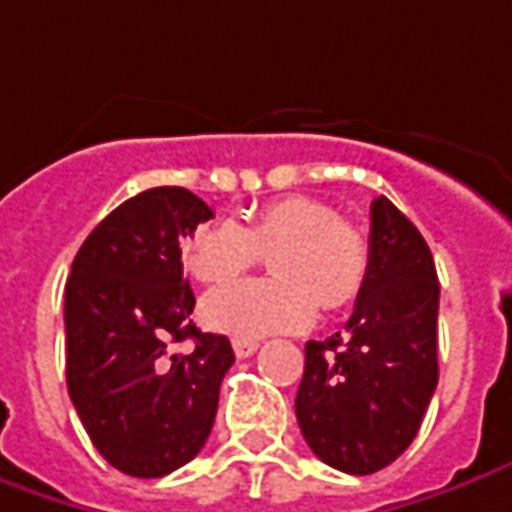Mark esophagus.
<instances>
[{
    "label": "esophagus",
    "mask_w": 512,
    "mask_h": 512,
    "mask_svg": "<svg viewBox=\"0 0 512 512\" xmlns=\"http://www.w3.org/2000/svg\"><path fill=\"white\" fill-rule=\"evenodd\" d=\"M257 347H260L257 339H232V350H235V356L238 358H249Z\"/></svg>",
    "instance_id": "34e87169"
}]
</instances>
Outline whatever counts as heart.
Here are the masks:
<instances>
[{"mask_svg":"<svg viewBox=\"0 0 512 512\" xmlns=\"http://www.w3.org/2000/svg\"><path fill=\"white\" fill-rule=\"evenodd\" d=\"M263 252H271L274 277L207 294L201 302L207 328L243 339L308 328L319 302L339 311L356 300L370 271L364 232L311 196L274 198L252 215L249 227L229 218L198 227L184 260L196 280L224 285L252 269Z\"/></svg>","mask_w":512,"mask_h":512,"instance_id":"heart-1","label":"heart"}]
</instances>
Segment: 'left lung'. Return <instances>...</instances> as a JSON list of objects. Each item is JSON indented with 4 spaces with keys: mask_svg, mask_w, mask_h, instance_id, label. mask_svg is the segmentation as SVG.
Instances as JSON below:
<instances>
[{
    "mask_svg": "<svg viewBox=\"0 0 512 512\" xmlns=\"http://www.w3.org/2000/svg\"><path fill=\"white\" fill-rule=\"evenodd\" d=\"M370 218L367 283L344 330L305 344L294 403L316 457L356 476L401 457L437 387L434 257L387 196L375 198Z\"/></svg>",
    "mask_w": 512,
    "mask_h": 512,
    "instance_id": "1",
    "label": "left lung"
}]
</instances>
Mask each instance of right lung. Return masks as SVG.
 I'll use <instances>...</instances> for the list:
<instances>
[{"instance_id": "right-lung-1", "label": "right lung", "mask_w": 512, "mask_h": 512, "mask_svg": "<svg viewBox=\"0 0 512 512\" xmlns=\"http://www.w3.org/2000/svg\"><path fill=\"white\" fill-rule=\"evenodd\" d=\"M212 210L184 187H154L109 212L66 280V387L89 440L117 471L165 476L210 437L227 336L193 325L179 243ZM190 338L194 350L176 354Z\"/></svg>"}]
</instances>
